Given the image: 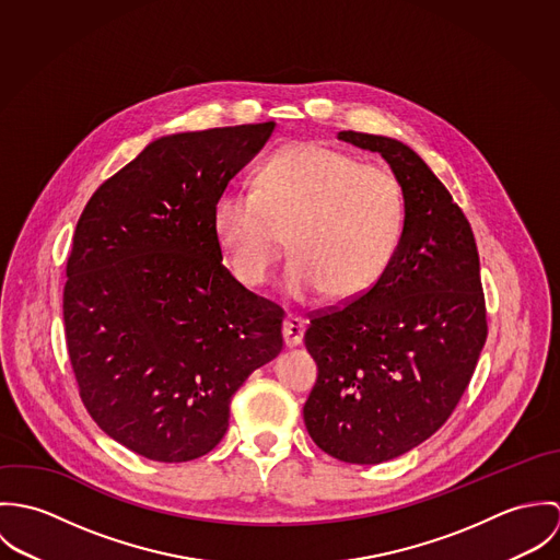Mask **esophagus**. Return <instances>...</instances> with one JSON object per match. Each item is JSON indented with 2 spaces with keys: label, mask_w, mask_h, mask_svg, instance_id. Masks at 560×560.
<instances>
[{
  "label": "esophagus",
  "mask_w": 560,
  "mask_h": 560,
  "mask_svg": "<svg viewBox=\"0 0 560 560\" xmlns=\"http://www.w3.org/2000/svg\"><path fill=\"white\" fill-rule=\"evenodd\" d=\"M304 334H306V320L302 317H287L284 325H282V336H284V345L287 347H298L302 345L304 340Z\"/></svg>",
  "instance_id": "esophagus-1"
}]
</instances>
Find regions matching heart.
Returning <instances> with one entry per match:
<instances>
[{"label": "heart", "mask_w": 560, "mask_h": 560, "mask_svg": "<svg viewBox=\"0 0 560 560\" xmlns=\"http://www.w3.org/2000/svg\"><path fill=\"white\" fill-rule=\"evenodd\" d=\"M405 222L399 180L384 167L319 142L278 151L256 174V191L229 187L213 207L215 240L247 287L267 282L287 245L293 300L364 295L388 269Z\"/></svg>", "instance_id": "1"}]
</instances>
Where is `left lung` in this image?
<instances>
[{
	"label": "left lung",
	"mask_w": 560,
	"mask_h": 560,
	"mask_svg": "<svg viewBox=\"0 0 560 560\" xmlns=\"http://www.w3.org/2000/svg\"><path fill=\"white\" fill-rule=\"evenodd\" d=\"M338 140L388 161L405 222L384 276L311 320L319 377L304 422L327 455L371 466L422 444L453 413L487 338L485 298L472 229L422 158L386 136Z\"/></svg>",
	"instance_id": "obj_1"
}]
</instances>
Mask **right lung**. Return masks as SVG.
<instances>
[{
	"mask_svg": "<svg viewBox=\"0 0 560 560\" xmlns=\"http://www.w3.org/2000/svg\"><path fill=\"white\" fill-rule=\"evenodd\" d=\"M276 122L151 142L81 213L67 265V347L94 422L163 464L213 451L243 382L282 351V308L222 265L213 207Z\"/></svg>",
	"mask_w": 560,
	"mask_h": 560,
	"instance_id": "obj_1",
	"label": "right lung"
}]
</instances>
